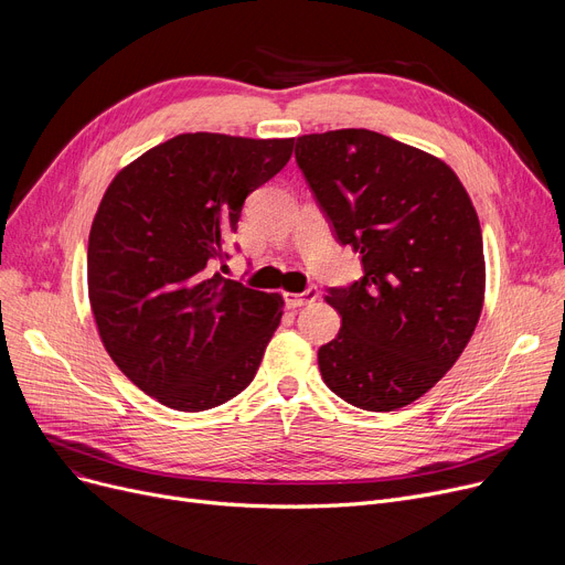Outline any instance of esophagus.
I'll return each instance as SVG.
<instances>
[{
    "mask_svg": "<svg viewBox=\"0 0 565 565\" xmlns=\"http://www.w3.org/2000/svg\"><path fill=\"white\" fill-rule=\"evenodd\" d=\"M316 300H318V288H316V286H309V288L302 290V292H290V295H286V305H288L290 309H300V307L311 305V302H316Z\"/></svg>",
    "mask_w": 565,
    "mask_h": 565,
    "instance_id": "obj_1",
    "label": "esophagus"
}]
</instances>
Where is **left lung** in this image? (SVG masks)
<instances>
[{
  "instance_id": "left-lung-1",
  "label": "left lung",
  "mask_w": 565,
  "mask_h": 565,
  "mask_svg": "<svg viewBox=\"0 0 565 565\" xmlns=\"http://www.w3.org/2000/svg\"><path fill=\"white\" fill-rule=\"evenodd\" d=\"M295 160L364 267L324 295L341 330L318 350L320 375L354 407H405L447 375L479 322V215L447 162L373 130L302 135Z\"/></svg>"
}]
</instances>
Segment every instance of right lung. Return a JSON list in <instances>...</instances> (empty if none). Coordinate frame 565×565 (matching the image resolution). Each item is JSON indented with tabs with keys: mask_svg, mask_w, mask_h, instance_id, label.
<instances>
[{
	"mask_svg": "<svg viewBox=\"0 0 565 565\" xmlns=\"http://www.w3.org/2000/svg\"><path fill=\"white\" fill-rule=\"evenodd\" d=\"M295 139L178 135L124 167L88 233V302L114 364L167 407L201 412L249 387L284 313L279 292L213 273L245 199Z\"/></svg>",
	"mask_w": 565,
	"mask_h": 565,
	"instance_id": "1",
	"label": "right lung"
}]
</instances>
